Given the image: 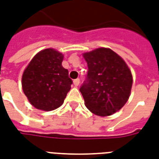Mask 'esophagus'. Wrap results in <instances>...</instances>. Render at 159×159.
Listing matches in <instances>:
<instances>
[{
	"mask_svg": "<svg viewBox=\"0 0 159 159\" xmlns=\"http://www.w3.org/2000/svg\"><path fill=\"white\" fill-rule=\"evenodd\" d=\"M79 83H80L79 78H77V79H75L74 81H73V84H74L75 87H77V86L79 85Z\"/></svg>",
	"mask_w": 159,
	"mask_h": 159,
	"instance_id": "34e87169",
	"label": "esophagus"
}]
</instances>
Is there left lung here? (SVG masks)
I'll use <instances>...</instances> for the list:
<instances>
[{
    "label": "left lung",
    "mask_w": 159,
    "mask_h": 159,
    "mask_svg": "<svg viewBox=\"0 0 159 159\" xmlns=\"http://www.w3.org/2000/svg\"><path fill=\"white\" fill-rule=\"evenodd\" d=\"M83 57L88 71L80 92L87 108L100 116H111L120 111L128 101L133 83L125 62L106 48L85 53Z\"/></svg>",
    "instance_id": "8db88e82"
}]
</instances>
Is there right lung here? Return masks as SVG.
I'll return each instance as SVG.
<instances>
[{"label":"right lung","mask_w":159,"mask_h":159,"mask_svg":"<svg viewBox=\"0 0 159 159\" xmlns=\"http://www.w3.org/2000/svg\"><path fill=\"white\" fill-rule=\"evenodd\" d=\"M63 55L53 48L40 51L33 57L22 76V87L35 108L50 111L58 108L71 89L72 79L62 66Z\"/></svg>","instance_id":"add662e5"}]
</instances>
